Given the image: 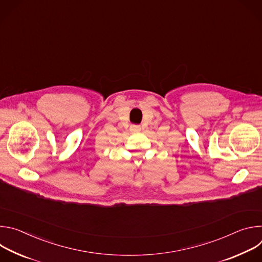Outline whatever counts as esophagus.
<instances>
[{"instance_id": "esophagus-1", "label": "esophagus", "mask_w": 262, "mask_h": 262, "mask_svg": "<svg viewBox=\"0 0 262 262\" xmlns=\"http://www.w3.org/2000/svg\"><path fill=\"white\" fill-rule=\"evenodd\" d=\"M130 130L138 133V132L141 130V126H140V125H132V126H130Z\"/></svg>"}]
</instances>
